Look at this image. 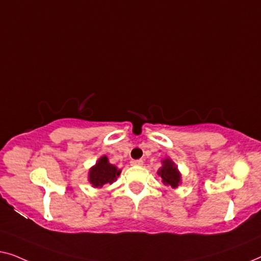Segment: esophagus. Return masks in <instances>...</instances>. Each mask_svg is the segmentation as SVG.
I'll return each instance as SVG.
<instances>
[{
    "label": "esophagus",
    "instance_id": "1",
    "mask_svg": "<svg viewBox=\"0 0 261 261\" xmlns=\"http://www.w3.org/2000/svg\"><path fill=\"white\" fill-rule=\"evenodd\" d=\"M130 164H132V165H134V166H141L142 164H144V162H142L141 159H138V160H132Z\"/></svg>",
    "mask_w": 261,
    "mask_h": 261
}]
</instances>
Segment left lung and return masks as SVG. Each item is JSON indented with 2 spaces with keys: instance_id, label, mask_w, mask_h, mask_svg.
Masks as SVG:
<instances>
[{
  "instance_id": "8db88e82",
  "label": "left lung",
  "mask_w": 261,
  "mask_h": 261,
  "mask_svg": "<svg viewBox=\"0 0 261 261\" xmlns=\"http://www.w3.org/2000/svg\"><path fill=\"white\" fill-rule=\"evenodd\" d=\"M158 176L162 177V181L167 187L176 189L181 184V173L178 170V166L173 163L172 159L164 158L162 160V166L158 170Z\"/></svg>"
}]
</instances>
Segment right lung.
Listing matches in <instances>:
<instances>
[{
  "label": "right lung",
  "instance_id": "add662e5",
  "mask_svg": "<svg viewBox=\"0 0 261 261\" xmlns=\"http://www.w3.org/2000/svg\"><path fill=\"white\" fill-rule=\"evenodd\" d=\"M119 167L109 163L107 155H102L88 172V180L92 188H102L105 184H112L120 176Z\"/></svg>",
  "mask_w": 261,
  "mask_h": 261
}]
</instances>
